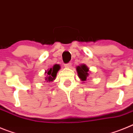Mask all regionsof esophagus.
Segmentation results:
<instances>
[{
    "mask_svg": "<svg viewBox=\"0 0 133 133\" xmlns=\"http://www.w3.org/2000/svg\"><path fill=\"white\" fill-rule=\"evenodd\" d=\"M71 65H72V64L69 63H67V64H64V66H65L66 68H70L71 67Z\"/></svg>",
    "mask_w": 133,
    "mask_h": 133,
    "instance_id": "34e87169",
    "label": "esophagus"
}]
</instances>
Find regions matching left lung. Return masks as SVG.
I'll return each mask as SVG.
<instances>
[{
	"label": "left lung",
	"instance_id": "8db88e82",
	"mask_svg": "<svg viewBox=\"0 0 133 133\" xmlns=\"http://www.w3.org/2000/svg\"><path fill=\"white\" fill-rule=\"evenodd\" d=\"M76 69H77V74L81 81H83V83H84V81H87L90 75L89 69L88 66L86 64H82L80 66H77Z\"/></svg>",
	"mask_w": 133,
	"mask_h": 133
}]
</instances>
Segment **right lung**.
<instances>
[{"label":"right lung","mask_w":133,"mask_h":133,"mask_svg":"<svg viewBox=\"0 0 133 133\" xmlns=\"http://www.w3.org/2000/svg\"><path fill=\"white\" fill-rule=\"evenodd\" d=\"M60 69H61V66L59 64H55L52 68L45 70L46 77L44 78V83H51L55 81L57 72Z\"/></svg>","instance_id":"right-lung-1"}]
</instances>
